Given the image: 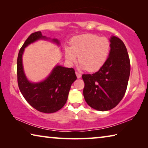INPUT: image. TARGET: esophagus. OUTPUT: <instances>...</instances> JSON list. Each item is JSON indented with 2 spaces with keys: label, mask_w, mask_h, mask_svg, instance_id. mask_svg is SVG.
Segmentation results:
<instances>
[{
  "label": "esophagus",
  "mask_w": 148,
  "mask_h": 148,
  "mask_svg": "<svg viewBox=\"0 0 148 148\" xmlns=\"http://www.w3.org/2000/svg\"><path fill=\"white\" fill-rule=\"evenodd\" d=\"M76 76H77V78H80V77H82V75H81V74H79L78 72L76 71Z\"/></svg>",
  "instance_id": "esophagus-1"
}]
</instances>
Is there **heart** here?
Segmentation results:
<instances>
[{"instance_id":"1","label":"heart","mask_w":148,"mask_h":148,"mask_svg":"<svg viewBox=\"0 0 148 148\" xmlns=\"http://www.w3.org/2000/svg\"><path fill=\"white\" fill-rule=\"evenodd\" d=\"M110 42L106 37L93 34H85L76 36L71 42V48L65 50L66 60L71 63L77 60L82 69L95 72L102 66L110 51Z\"/></svg>"}]
</instances>
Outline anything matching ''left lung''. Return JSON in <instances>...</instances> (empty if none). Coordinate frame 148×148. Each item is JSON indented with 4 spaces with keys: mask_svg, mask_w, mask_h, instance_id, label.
Here are the masks:
<instances>
[{
    "mask_svg": "<svg viewBox=\"0 0 148 148\" xmlns=\"http://www.w3.org/2000/svg\"><path fill=\"white\" fill-rule=\"evenodd\" d=\"M109 57L98 72L83 74L84 97L89 106L99 111L116 107L126 92L131 71L128 52L121 39L112 36Z\"/></svg>",
    "mask_w": 148,
    "mask_h": 148,
    "instance_id": "obj_1",
    "label": "left lung"
}]
</instances>
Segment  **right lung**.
Returning <instances> with one entry per match:
<instances>
[{"instance_id": "right-lung-1", "label": "right lung", "mask_w": 148, "mask_h": 148, "mask_svg": "<svg viewBox=\"0 0 148 148\" xmlns=\"http://www.w3.org/2000/svg\"><path fill=\"white\" fill-rule=\"evenodd\" d=\"M40 39H47L40 31L32 33L20 49L17 61V84L20 91L28 103L43 113H53L61 109L66 102L71 85L77 77L73 68L57 65L47 78L39 83H31L25 75L22 55L25 48ZM54 42L59 44L57 39Z\"/></svg>"}]
</instances>
